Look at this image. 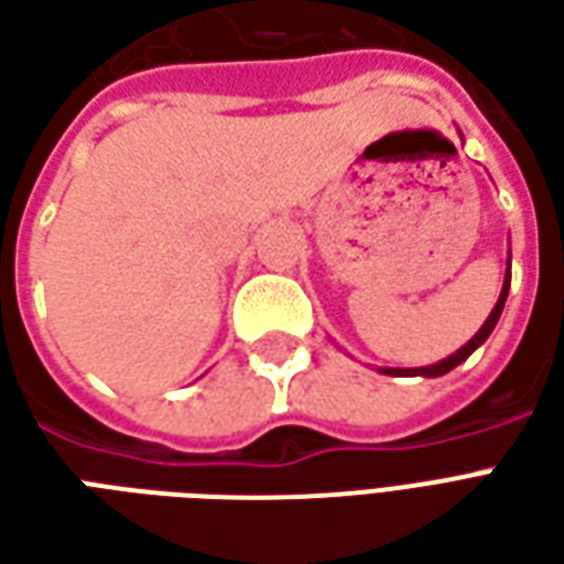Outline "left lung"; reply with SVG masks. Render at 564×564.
I'll use <instances>...</instances> for the list:
<instances>
[{
    "mask_svg": "<svg viewBox=\"0 0 564 564\" xmlns=\"http://www.w3.org/2000/svg\"><path fill=\"white\" fill-rule=\"evenodd\" d=\"M508 290H510V271H508V278H505V286H501V295H498V302H496V307H492V314L486 317V323L480 326V332H477V335H474L471 341L465 344L462 350H456L453 356H447V359H444V362H437V366L408 368V371H402V368H387V375H395V378H399V375H411V378H416V375H425V378H437V375H447L449 368H456L459 362H465V359H468V356H471L474 350H477V347L486 341V338H489V332L496 329L498 317H501V307H505V299H508Z\"/></svg>",
    "mask_w": 564,
    "mask_h": 564,
    "instance_id": "left-lung-1",
    "label": "left lung"
}]
</instances>
